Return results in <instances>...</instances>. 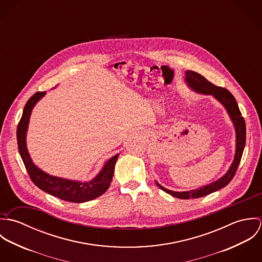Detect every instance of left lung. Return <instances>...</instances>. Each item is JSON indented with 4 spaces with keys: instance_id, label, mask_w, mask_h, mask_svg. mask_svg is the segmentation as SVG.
<instances>
[{
    "instance_id": "8db88e82",
    "label": "left lung",
    "mask_w": 262,
    "mask_h": 262,
    "mask_svg": "<svg viewBox=\"0 0 262 262\" xmlns=\"http://www.w3.org/2000/svg\"><path fill=\"white\" fill-rule=\"evenodd\" d=\"M186 79H187L188 85L194 90L198 93L201 94H206V95H213L217 100H219L226 108L227 112L229 113L235 129H236V153H235V158L230 166V169L228 172L225 174L223 178L220 180L216 181L213 184H210L206 187H200L198 189H192L188 191H183V192H178V191H172L169 190L165 187H161L159 184L157 186L160 187L162 190L165 192L171 194L172 196L187 200V199H196V198H202L204 195H207L209 193H212L218 189H221L226 187L234 178L236 174L237 168L239 166L243 150L245 147V142H246V125L244 118L242 117V114L239 110L238 104L234 98V96L225 88L215 85L214 83L210 82L206 77L203 75L192 72V71H187L186 73Z\"/></svg>"
}]
</instances>
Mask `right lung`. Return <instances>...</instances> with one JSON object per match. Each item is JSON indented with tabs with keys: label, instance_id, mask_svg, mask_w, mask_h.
I'll return each instance as SVG.
<instances>
[{
	"label": "right lung",
	"instance_id": "add662e5",
	"mask_svg": "<svg viewBox=\"0 0 262 262\" xmlns=\"http://www.w3.org/2000/svg\"><path fill=\"white\" fill-rule=\"evenodd\" d=\"M44 95L45 92H37L27 101L17 126L18 149L31 181L45 192L72 203H83L102 195L110 187L119 154L109 159L101 172L89 183H78L49 176L32 162L26 148V131L32 108Z\"/></svg>",
	"mask_w": 262,
	"mask_h": 262
}]
</instances>
